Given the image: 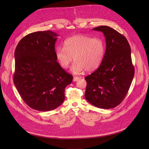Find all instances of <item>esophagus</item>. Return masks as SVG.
<instances>
[{
  "mask_svg": "<svg viewBox=\"0 0 149 149\" xmlns=\"http://www.w3.org/2000/svg\"><path fill=\"white\" fill-rule=\"evenodd\" d=\"M79 79V78L78 77H74V78H73V81H74V82L78 81Z\"/></svg>",
  "mask_w": 149,
  "mask_h": 149,
  "instance_id": "1",
  "label": "esophagus"
}]
</instances>
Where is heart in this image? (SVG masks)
Masks as SVG:
<instances>
[{
    "instance_id": "b5f03b06",
    "label": "heart",
    "mask_w": 149,
    "mask_h": 149,
    "mask_svg": "<svg viewBox=\"0 0 149 149\" xmlns=\"http://www.w3.org/2000/svg\"><path fill=\"white\" fill-rule=\"evenodd\" d=\"M105 51V43L102 39L76 35L67 39L63 48L58 47L56 49L55 56L63 69L68 68L74 60L71 71L74 74H80L86 70L91 72L98 68L104 58Z\"/></svg>"
}]
</instances>
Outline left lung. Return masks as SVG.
I'll return each instance as SVG.
<instances>
[{"label": "left lung", "mask_w": 149, "mask_h": 149, "mask_svg": "<svg viewBox=\"0 0 149 149\" xmlns=\"http://www.w3.org/2000/svg\"><path fill=\"white\" fill-rule=\"evenodd\" d=\"M93 30L103 33L106 50L99 68L85 78V97L95 107L110 109L121 102L131 86L134 75L131 48L125 37L109 26Z\"/></svg>", "instance_id": "8db88e82"}]
</instances>
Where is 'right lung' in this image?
Here are the masks:
<instances>
[{
  "label": "right lung",
  "mask_w": 149,
  "mask_h": 149,
  "mask_svg": "<svg viewBox=\"0 0 149 149\" xmlns=\"http://www.w3.org/2000/svg\"><path fill=\"white\" fill-rule=\"evenodd\" d=\"M58 35L51 31L29 33L15 51V86L24 102L32 109L48 111L65 100V88L73 77L56 61L55 44Z\"/></svg>",
  "instance_id": "add662e5"
}]
</instances>
